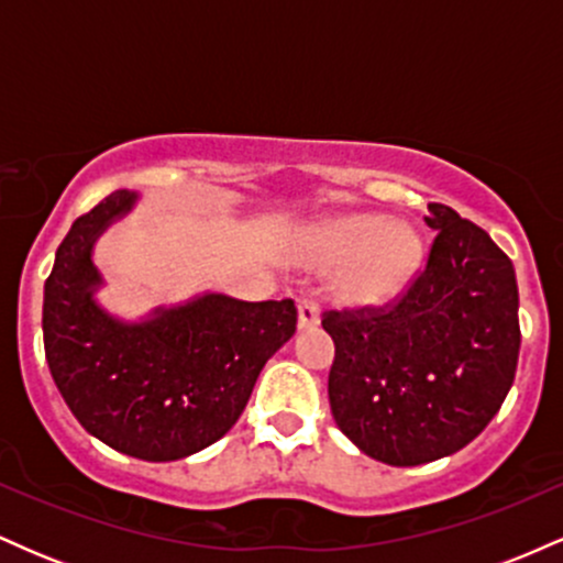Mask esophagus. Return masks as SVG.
I'll return each instance as SVG.
<instances>
[{
  "mask_svg": "<svg viewBox=\"0 0 563 563\" xmlns=\"http://www.w3.org/2000/svg\"><path fill=\"white\" fill-rule=\"evenodd\" d=\"M320 325V307L314 301L299 303V331H309V328Z\"/></svg>",
  "mask_w": 563,
  "mask_h": 563,
  "instance_id": "34e87169",
  "label": "esophagus"
}]
</instances>
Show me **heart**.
<instances>
[{"mask_svg": "<svg viewBox=\"0 0 563 563\" xmlns=\"http://www.w3.org/2000/svg\"><path fill=\"white\" fill-rule=\"evenodd\" d=\"M314 267L341 269L333 294L349 307H380L402 296L423 264V238L410 222L360 211L325 222L309 243Z\"/></svg>", "mask_w": 563, "mask_h": 563, "instance_id": "1", "label": "heart"}]
</instances>
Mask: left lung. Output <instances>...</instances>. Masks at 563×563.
I'll return each mask as SVG.
<instances>
[{
	"instance_id": "8db88e82",
	"label": "left lung",
	"mask_w": 563,
	"mask_h": 563,
	"mask_svg": "<svg viewBox=\"0 0 563 563\" xmlns=\"http://www.w3.org/2000/svg\"><path fill=\"white\" fill-rule=\"evenodd\" d=\"M429 264L389 312H331L333 421L373 461L421 466L463 450L500 410L519 363L514 264L482 228L429 203Z\"/></svg>"
}]
</instances>
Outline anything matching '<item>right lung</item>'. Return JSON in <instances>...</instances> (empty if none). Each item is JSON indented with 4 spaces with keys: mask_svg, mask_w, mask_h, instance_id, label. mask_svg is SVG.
<instances>
[{
    "mask_svg": "<svg viewBox=\"0 0 563 563\" xmlns=\"http://www.w3.org/2000/svg\"><path fill=\"white\" fill-rule=\"evenodd\" d=\"M115 190L79 217L44 283V354L57 391L95 439L151 463L183 461L241 418L267 360L296 333V307L203 290L121 318L100 301L95 245L137 209Z\"/></svg>",
    "mask_w": 563,
    "mask_h": 563,
    "instance_id": "right-lung-1",
    "label": "right lung"
}]
</instances>
